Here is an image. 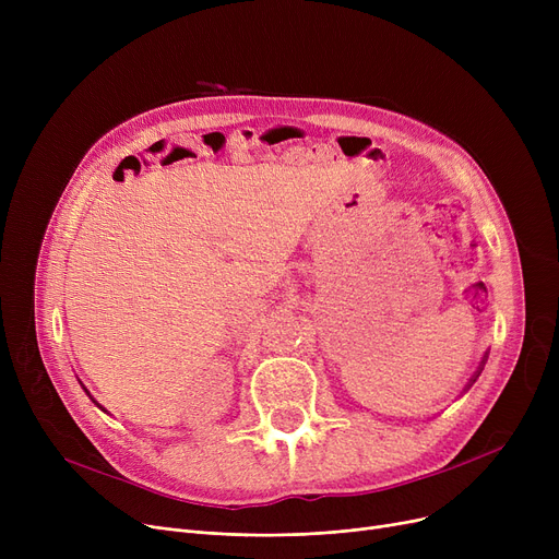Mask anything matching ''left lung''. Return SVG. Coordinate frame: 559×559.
<instances>
[{"mask_svg":"<svg viewBox=\"0 0 559 559\" xmlns=\"http://www.w3.org/2000/svg\"><path fill=\"white\" fill-rule=\"evenodd\" d=\"M485 360H487V356H485V358H483V365H485ZM480 371H483V367H480V369H478V371H476V376H474V378H472V383H476V378H478V376H480ZM472 383H468V385H466V388H472Z\"/></svg>","mask_w":559,"mask_h":559,"instance_id":"obj_1","label":"left lung"}]
</instances>
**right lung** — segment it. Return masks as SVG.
<instances>
[{
    "instance_id": "right-lung-1",
    "label": "right lung",
    "mask_w": 559,
    "mask_h": 559,
    "mask_svg": "<svg viewBox=\"0 0 559 559\" xmlns=\"http://www.w3.org/2000/svg\"><path fill=\"white\" fill-rule=\"evenodd\" d=\"M83 390H85V388H83ZM85 394H87V396H91V392H87V390H85ZM91 399H93V396H91ZM93 401H95V399H93ZM95 403H97V401H95ZM97 405H99V403H97ZM99 407H102V405H99ZM104 413H106V409H104Z\"/></svg>"
}]
</instances>
